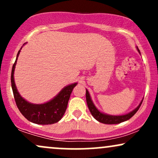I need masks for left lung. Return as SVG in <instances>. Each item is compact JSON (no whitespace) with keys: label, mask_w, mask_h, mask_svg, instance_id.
I'll use <instances>...</instances> for the list:
<instances>
[{"label":"left lung","mask_w":158,"mask_h":158,"mask_svg":"<svg viewBox=\"0 0 158 158\" xmlns=\"http://www.w3.org/2000/svg\"><path fill=\"white\" fill-rule=\"evenodd\" d=\"M137 50H138V52L140 53L139 50L137 47ZM143 99L141 100V102H139V106H137V108H135L133 110H131L129 113L123 114V115H110V114H107L103 113V112H101L100 110L98 109L97 107L95 106V105H94L93 101H92L89 92H88V90L86 89V101L90 113H91L92 116H93L97 121H99V122L102 123H104V124H118V123L125 122V121L129 119L131 117H133V116L136 114V112L139 110V107H140L141 104H142L143 102Z\"/></svg>","instance_id":"1"}]
</instances>
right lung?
Wrapping results in <instances>:
<instances>
[{"label":"right lung","mask_w":158,"mask_h":158,"mask_svg":"<svg viewBox=\"0 0 158 158\" xmlns=\"http://www.w3.org/2000/svg\"><path fill=\"white\" fill-rule=\"evenodd\" d=\"M25 44L26 43H24L23 45ZM21 49L22 47L18 52L11 73L12 88L18 108L25 118L35 124L50 125L59 122L65 113L70 94L76 85H77V82L65 86L56 97H54L48 102L43 104H33L29 102L20 95L14 79V72H15L16 62Z\"/></svg>","instance_id":"add662e5"}]
</instances>
